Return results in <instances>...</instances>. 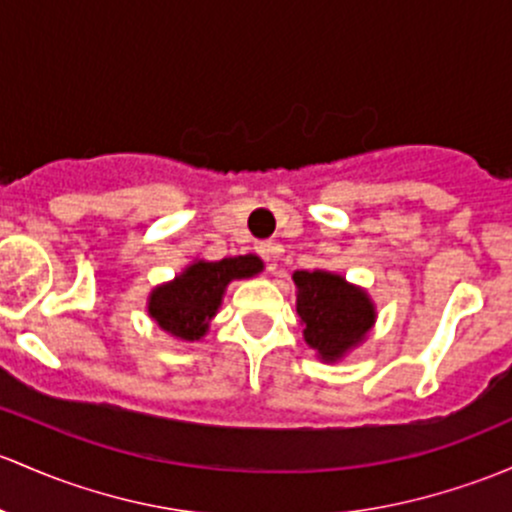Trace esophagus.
Segmentation results:
<instances>
[{
  "instance_id": "esophagus-1",
  "label": "esophagus",
  "mask_w": 512,
  "mask_h": 512,
  "mask_svg": "<svg viewBox=\"0 0 512 512\" xmlns=\"http://www.w3.org/2000/svg\"><path fill=\"white\" fill-rule=\"evenodd\" d=\"M257 252H260L262 260H265L267 265H270V262L274 260V257L279 255V245H277V242H272V240L260 242V245H257Z\"/></svg>"
}]
</instances>
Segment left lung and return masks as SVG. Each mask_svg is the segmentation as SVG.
<instances>
[{
    "mask_svg": "<svg viewBox=\"0 0 512 512\" xmlns=\"http://www.w3.org/2000/svg\"><path fill=\"white\" fill-rule=\"evenodd\" d=\"M297 314L304 326L306 346L324 363H338L365 343L378 311L373 299L343 274L328 270H297Z\"/></svg>",
    "mask_w": 512,
    "mask_h": 512,
    "instance_id": "obj_1",
    "label": "left lung"
}]
</instances>
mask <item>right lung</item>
<instances>
[{
    "label": "right lung",
    "instance_id": "obj_1",
    "mask_svg": "<svg viewBox=\"0 0 512 512\" xmlns=\"http://www.w3.org/2000/svg\"><path fill=\"white\" fill-rule=\"evenodd\" d=\"M265 270L257 255L193 260L171 282L157 284L147 299L149 319L176 341H201L223 304L233 279H250Z\"/></svg>",
    "mask_w": 512,
    "mask_h": 512
}]
</instances>
